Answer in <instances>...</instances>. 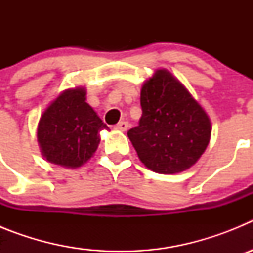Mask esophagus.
<instances>
[{"instance_id": "1", "label": "esophagus", "mask_w": 253, "mask_h": 253, "mask_svg": "<svg viewBox=\"0 0 253 253\" xmlns=\"http://www.w3.org/2000/svg\"><path fill=\"white\" fill-rule=\"evenodd\" d=\"M114 128L116 129V130H120V131H125L126 129L129 128V123L128 122H120L118 123V124L114 126Z\"/></svg>"}]
</instances>
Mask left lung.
Listing matches in <instances>:
<instances>
[{
	"label": "left lung",
	"instance_id": "obj_1",
	"mask_svg": "<svg viewBox=\"0 0 253 253\" xmlns=\"http://www.w3.org/2000/svg\"><path fill=\"white\" fill-rule=\"evenodd\" d=\"M142 116L128 137L147 169L163 175L186 171L209 144L211 123L186 87L165 68L140 90Z\"/></svg>",
	"mask_w": 253,
	"mask_h": 253
}]
</instances>
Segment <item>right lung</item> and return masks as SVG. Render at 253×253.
Wrapping results in <instances>:
<instances>
[{
    "mask_svg": "<svg viewBox=\"0 0 253 253\" xmlns=\"http://www.w3.org/2000/svg\"><path fill=\"white\" fill-rule=\"evenodd\" d=\"M104 129L109 128L86 102V88H68L40 116L37 133L40 152L48 162L77 169L92 157Z\"/></svg>",
    "mask_w": 253,
    "mask_h": 253,
    "instance_id": "1",
    "label": "right lung"
}]
</instances>
